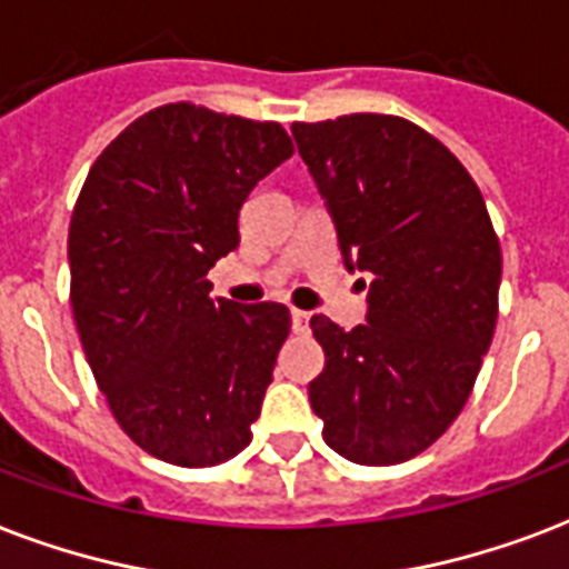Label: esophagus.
<instances>
[{"instance_id":"obj_1","label":"esophagus","mask_w":569,"mask_h":569,"mask_svg":"<svg viewBox=\"0 0 569 569\" xmlns=\"http://www.w3.org/2000/svg\"><path fill=\"white\" fill-rule=\"evenodd\" d=\"M308 311H302V308H290V320H293V329H297V332H302V329H306L308 326Z\"/></svg>"}]
</instances>
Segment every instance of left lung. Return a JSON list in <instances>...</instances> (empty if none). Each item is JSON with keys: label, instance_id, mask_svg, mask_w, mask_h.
Instances as JSON below:
<instances>
[{"label": "left lung", "instance_id": "left-lung-1", "mask_svg": "<svg viewBox=\"0 0 569 569\" xmlns=\"http://www.w3.org/2000/svg\"><path fill=\"white\" fill-rule=\"evenodd\" d=\"M290 133L345 267L373 276L368 323L347 332L311 317L326 365L308 400L332 451L362 466L403 463L472 395L499 317V237L469 171L412 121L359 112Z\"/></svg>", "mask_w": 569, "mask_h": 569}]
</instances>
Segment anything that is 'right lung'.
<instances>
[{"mask_svg":"<svg viewBox=\"0 0 569 569\" xmlns=\"http://www.w3.org/2000/svg\"><path fill=\"white\" fill-rule=\"evenodd\" d=\"M293 142L276 121L169 103L136 118L70 216V306L106 403L139 448L204 469L252 442L290 332L281 302L210 297L240 207Z\"/></svg>","mask_w":569,"mask_h":569,"instance_id":"obj_1","label":"right lung"}]
</instances>
